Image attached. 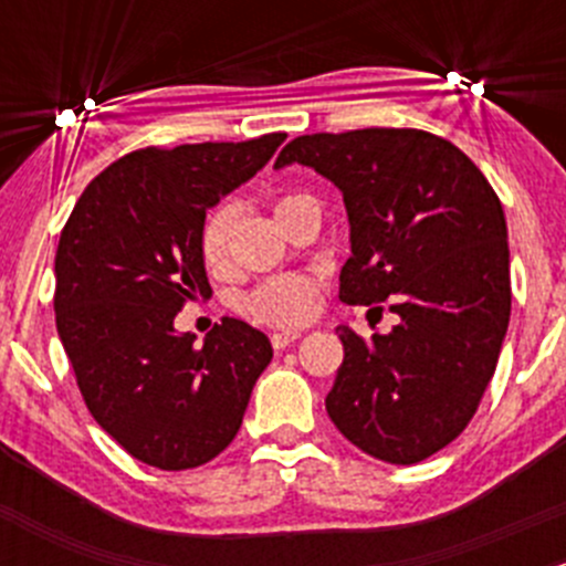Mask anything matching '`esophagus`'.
<instances>
[{
	"instance_id": "obj_1",
	"label": "esophagus",
	"mask_w": 566,
	"mask_h": 566,
	"mask_svg": "<svg viewBox=\"0 0 566 566\" xmlns=\"http://www.w3.org/2000/svg\"><path fill=\"white\" fill-rule=\"evenodd\" d=\"M298 339H301V331H276V334H271L273 350H284V347H290Z\"/></svg>"
}]
</instances>
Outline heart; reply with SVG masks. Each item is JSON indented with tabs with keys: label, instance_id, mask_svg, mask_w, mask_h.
Returning a JSON list of instances; mask_svg holds the SVG:
<instances>
[{
	"label": "heart",
	"instance_id": "obj_1",
	"mask_svg": "<svg viewBox=\"0 0 566 566\" xmlns=\"http://www.w3.org/2000/svg\"><path fill=\"white\" fill-rule=\"evenodd\" d=\"M317 208L310 193L287 191L279 193L271 202L273 216L284 230H290L295 219L304 210ZM230 208H216L205 216L202 230H199V260L208 268V273H224L230 268ZM319 304V279L306 273H287V276H273L249 290L241 301V310L251 319L265 325H298L315 315Z\"/></svg>",
	"mask_w": 566,
	"mask_h": 566
}]
</instances>
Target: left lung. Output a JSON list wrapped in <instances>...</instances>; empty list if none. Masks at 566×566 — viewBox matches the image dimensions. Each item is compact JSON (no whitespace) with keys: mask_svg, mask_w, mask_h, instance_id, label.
Wrapping results in <instances>:
<instances>
[{"mask_svg":"<svg viewBox=\"0 0 566 566\" xmlns=\"http://www.w3.org/2000/svg\"><path fill=\"white\" fill-rule=\"evenodd\" d=\"M287 164L328 177L345 199L339 301L391 298L399 315L369 342L336 328L345 358L325 410L369 458L427 460L473 419L504 345L512 284L501 199L460 147L416 128L298 136L273 167Z\"/></svg>","mask_w":566,"mask_h":566,"instance_id":"obj_1","label":"left lung"}]
</instances>
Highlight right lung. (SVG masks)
Listing matches in <instances>:
<instances>
[{
    "mask_svg": "<svg viewBox=\"0 0 566 566\" xmlns=\"http://www.w3.org/2000/svg\"><path fill=\"white\" fill-rule=\"evenodd\" d=\"M287 134L249 142L145 147L78 197L60 235L56 331L90 413L130 454L161 471L205 465L241 430L273 347L224 317L205 336L175 315L208 298L199 230L208 208L271 161Z\"/></svg>",
    "mask_w": 566,
    "mask_h": 566,
    "instance_id": "right-lung-1",
    "label": "right lung"
}]
</instances>
